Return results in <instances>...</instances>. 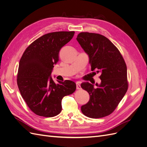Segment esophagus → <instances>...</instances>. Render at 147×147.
<instances>
[{"mask_svg":"<svg viewBox=\"0 0 147 147\" xmlns=\"http://www.w3.org/2000/svg\"><path fill=\"white\" fill-rule=\"evenodd\" d=\"M76 85H77V90H80L81 86H80V82H76Z\"/></svg>","mask_w":147,"mask_h":147,"instance_id":"34e87169","label":"esophagus"}]
</instances>
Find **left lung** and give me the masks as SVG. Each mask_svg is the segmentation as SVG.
Returning a JSON list of instances; mask_svg holds the SVG:
<instances>
[{
  "instance_id": "left-lung-1",
  "label": "left lung",
  "mask_w": 147,
  "mask_h": 147,
  "mask_svg": "<svg viewBox=\"0 0 147 147\" xmlns=\"http://www.w3.org/2000/svg\"><path fill=\"white\" fill-rule=\"evenodd\" d=\"M77 40L88 55L91 70L101 73L97 87L89 82L81 84L90 96L81 110L89 118L106 117L116 109L127 90L126 63L118 48L104 35L81 32Z\"/></svg>"
}]
</instances>
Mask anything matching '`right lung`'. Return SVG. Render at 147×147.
<instances>
[{
    "mask_svg": "<svg viewBox=\"0 0 147 147\" xmlns=\"http://www.w3.org/2000/svg\"><path fill=\"white\" fill-rule=\"evenodd\" d=\"M74 34V31H61L43 35L26 48L20 59L17 76L19 90L29 109L39 116L53 117L60 113L62 99L76 90L74 82L57 80L56 83L51 76L61 48Z\"/></svg>",
    "mask_w": 147,
    "mask_h": 147,
    "instance_id": "obj_1",
    "label": "right lung"
}]
</instances>
